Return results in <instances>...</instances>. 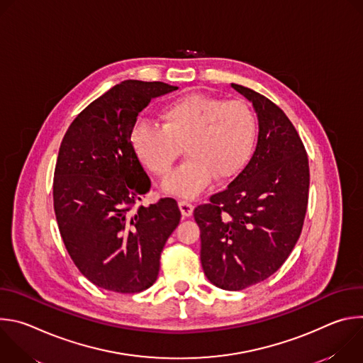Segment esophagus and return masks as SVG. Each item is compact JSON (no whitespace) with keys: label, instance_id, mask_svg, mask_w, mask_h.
<instances>
[{"label":"esophagus","instance_id":"esophagus-1","mask_svg":"<svg viewBox=\"0 0 363 363\" xmlns=\"http://www.w3.org/2000/svg\"><path fill=\"white\" fill-rule=\"evenodd\" d=\"M178 205H179L181 214H182L184 217H191V216H192V211H194V205H192L191 202L181 199V201L178 202Z\"/></svg>","mask_w":363,"mask_h":363}]
</instances>
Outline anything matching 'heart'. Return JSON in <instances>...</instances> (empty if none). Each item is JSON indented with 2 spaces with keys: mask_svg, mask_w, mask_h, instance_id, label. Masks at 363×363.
Wrapping results in <instances>:
<instances>
[{
  "mask_svg": "<svg viewBox=\"0 0 363 363\" xmlns=\"http://www.w3.org/2000/svg\"><path fill=\"white\" fill-rule=\"evenodd\" d=\"M162 125L140 122L130 133L138 160L161 179L169 177L182 147L188 160L165 188L194 198L218 181L235 178L248 164L257 138V119L247 101L192 93L161 112Z\"/></svg>",
  "mask_w": 363,
  "mask_h": 363,
  "instance_id": "1",
  "label": "heart"
}]
</instances>
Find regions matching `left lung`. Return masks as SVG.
<instances>
[{
  "instance_id": "left-lung-1",
  "label": "left lung",
  "mask_w": 363,
  "mask_h": 363,
  "mask_svg": "<svg viewBox=\"0 0 363 363\" xmlns=\"http://www.w3.org/2000/svg\"><path fill=\"white\" fill-rule=\"evenodd\" d=\"M252 101L258 140L251 160L228 186L194 210L201 230V264L208 280L230 291L274 274L294 248L308 202V160L286 113L266 96L231 84Z\"/></svg>"
}]
</instances>
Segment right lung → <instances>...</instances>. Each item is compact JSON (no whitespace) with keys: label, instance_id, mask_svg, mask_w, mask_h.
Listing matches in <instances>:
<instances>
[{"label":"right lung","instance_id":"obj_1","mask_svg":"<svg viewBox=\"0 0 363 363\" xmlns=\"http://www.w3.org/2000/svg\"><path fill=\"white\" fill-rule=\"evenodd\" d=\"M177 89L164 82L125 80L83 109L62 140L55 213L73 263L97 287L139 293L160 274L161 252L181 211L174 198L138 203L150 179L130 133L152 97Z\"/></svg>","mask_w":363,"mask_h":363}]
</instances>
